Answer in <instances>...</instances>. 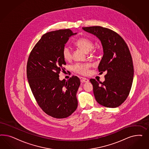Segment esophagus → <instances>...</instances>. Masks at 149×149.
Here are the masks:
<instances>
[{
  "mask_svg": "<svg viewBox=\"0 0 149 149\" xmlns=\"http://www.w3.org/2000/svg\"><path fill=\"white\" fill-rule=\"evenodd\" d=\"M80 81L82 82H89V80L88 79H86V78H85V77H81L80 78Z\"/></svg>",
  "mask_w": 149,
  "mask_h": 149,
  "instance_id": "obj_1",
  "label": "esophagus"
}]
</instances>
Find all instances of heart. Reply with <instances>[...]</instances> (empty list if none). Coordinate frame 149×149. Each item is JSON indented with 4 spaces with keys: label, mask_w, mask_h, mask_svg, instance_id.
I'll use <instances>...</instances> for the list:
<instances>
[{
    "label": "heart",
    "mask_w": 149,
    "mask_h": 149,
    "mask_svg": "<svg viewBox=\"0 0 149 149\" xmlns=\"http://www.w3.org/2000/svg\"><path fill=\"white\" fill-rule=\"evenodd\" d=\"M75 44L80 47L82 50L88 52L93 49V42L90 39L86 38H81L77 40ZM62 56L65 61H69L72 58V53L70 49L68 46H65L62 50ZM90 64L88 63H79L75 64L72 67V70L78 74L85 75L89 72Z\"/></svg>",
    "instance_id": "1"
}]
</instances>
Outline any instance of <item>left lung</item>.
Segmentation results:
<instances>
[{
	"label": "left lung",
	"mask_w": 149,
	"mask_h": 149,
	"mask_svg": "<svg viewBox=\"0 0 149 149\" xmlns=\"http://www.w3.org/2000/svg\"><path fill=\"white\" fill-rule=\"evenodd\" d=\"M82 29L97 36L103 49L98 68L99 72H107L105 81L90 79L95 100L107 108L118 107L129 95L133 80V61L128 46L121 36L108 28L92 26Z\"/></svg>",
	"instance_id": "obj_1"
}]
</instances>
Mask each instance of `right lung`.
<instances>
[{"mask_svg": "<svg viewBox=\"0 0 149 149\" xmlns=\"http://www.w3.org/2000/svg\"><path fill=\"white\" fill-rule=\"evenodd\" d=\"M77 34L69 29L46 33L33 47L27 62V79L36 102L46 114L56 118L69 116L77 107L79 78L59 79L66 64L63 47L69 37Z\"/></svg>", "mask_w": 149, "mask_h": 149, "instance_id": "right-lung-1", "label": "right lung"}]
</instances>
